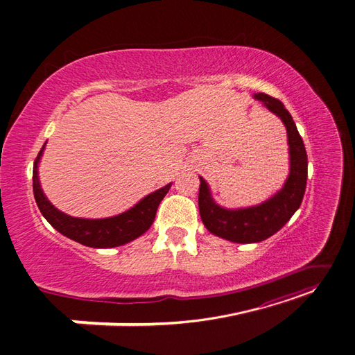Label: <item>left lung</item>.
Instances as JSON below:
<instances>
[{
  "label": "left lung",
  "instance_id": "8db88e82",
  "mask_svg": "<svg viewBox=\"0 0 355 355\" xmlns=\"http://www.w3.org/2000/svg\"><path fill=\"white\" fill-rule=\"evenodd\" d=\"M272 114L282 118L287 130L290 154V173L284 187L274 197L261 202L259 206L245 209H223L213 201L207 182L200 178L198 209L201 220L211 234L232 243H259L280 231L293 216L302 202L306 176L308 157L292 115L284 105L265 93L254 94Z\"/></svg>",
  "mask_w": 355,
  "mask_h": 355
}]
</instances>
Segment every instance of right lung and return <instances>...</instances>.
<instances>
[{
    "mask_svg": "<svg viewBox=\"0 0 355 355\" xmlns=\"http://www.w3.org/2000/svg\"><path fill=\"white\" fill-rule=\"evenodd\" d=\"M44 146L41 148L38 157L35 158L34 171H32V187H34V197L41 214L56 231L83 245L96 247V249H110V247L130 243L151 228L159 202L166 197L171 184L146 196L130 210L116 214V216L105 219L72 218L53 206L41 189L38 163Z\"/></svg>",
    "mask_w": 355,
    "mask_h": 355,
    "instance_id": "right-lung-1",
    "label": "right lung"
}]
</instances>
